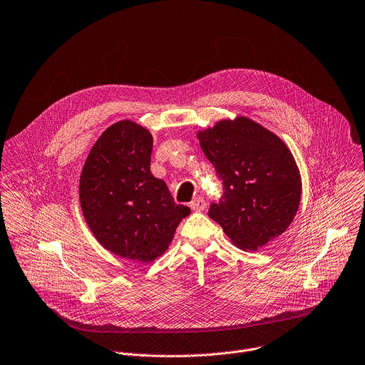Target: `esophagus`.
Instances as JSON below:
<instances>
[{"mask_svg":"<svg viewBox=\"0 0 365 365\" xmlns=\"http://www.w3.org/2000/svg\"><path fill=\"white\" fill-rule=\"evenodd\" d=\"M190 209L195 210V212H203L206 209V202L203 197H195L192 202H190Z\"/></svg>","mask_w":365,"mask_h":365,"instance_id":"esophagus-1","label":"esophagus"}]
</instances>
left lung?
Instances as JSON below:
<instances>
[{"label":"left lung","instance_id":"obj_1","mask_svg":"<svg viewBox=\"0 0 365 365\" xmlns=\"http://www.w3.org/2000/svg\"><path fill=\"white\" fill-rule=\"evenodd\" d=\"M199 140L223 186L209 217L243 250H257L280 236L293 222L302 196L300 172L282 139L237 118L199 132Z\"/></svg>","mask_w":365,"mask_h":365}]
</instances>
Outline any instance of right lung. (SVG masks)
Listing matches in <instances>:
<instances>
[{"label": "right lung", "instance_id": "add662e5", "mask_svg": "<svg viewBox=\"0 0 365 365\" xmlns=\"http://www.w3.org/2000/svg\"><path fill=\"white\" fill-rule=\"evenodd\" d=\"M152 146L145 128L118 122L95 142L79 182L81 207L98 242L116 256L143 263L168 249L190 212L152 175Z\"/></svg>", "mask_w": 365, "mask_h": 365}]
</instances>
